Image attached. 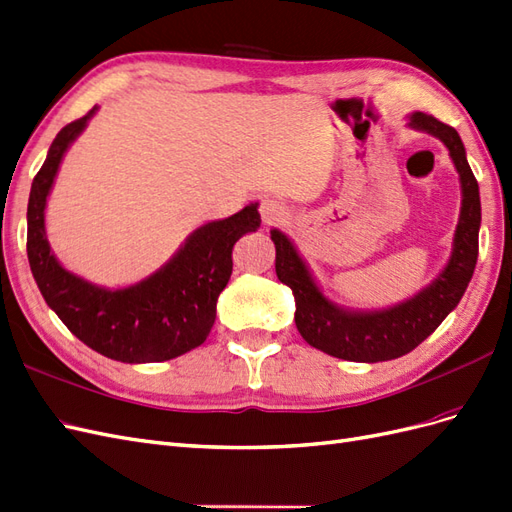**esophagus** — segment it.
I'll list each match as a JSON object with an SVG mask.
<instances>
[{
	"label": "esophagus",
	"instance_id": "obj_1",
	"mask_svg": "<svg viewBox=\"0 0 512 512\" xmlns=\"http://www.w3.org/2000/svg\"><path fill=\"white\" fill-rule=\"evenodd\" d=\"M260 218L265 226H273L277 222H282L286 218V209L277 203L273 198H265L260 203Z\"/></svg>",
	"mask_w": 512,
	"mask_h": 512
}]
</instances>
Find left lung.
<instances>
[{
	"label": "left lung",
	"mask_w": 512,
	"mask_h": 512,
	"mask_svg": "<svg viewBox=\"0 0 512 512\" xmlns=\"http://www.w3.org/2000/svg\"><path fill=\"white\" fill-rule=\"evenodd\" d=\"M408 128L436 136L448 149L461 188V209L451 256L433 280L410 299L378 309H354L329 299L294 241L271 230L277 280L294 294V322L309 346L344 361L378 363L408 354L436 331L466 292L478 258L480 194L466 147L455 128L425 113L408 115Z\"/></svg>",
	"instance_id": "obj_1"
}]
</instances>
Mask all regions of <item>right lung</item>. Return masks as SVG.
<instances>
[{"instance_id": "1", "label": "right lung", "mask_w": 512, "mask_h": 512, "mask_svg": "<svg viewBox=\"0 0 512 512\" xmlns=\"http://www.w3.org/2000/svg\"><path fill=\"white\" fill-rule=\"evenodd\" d=\"M96 113L98 106L59 130L32 183L29 267L46 305L91 350L121 363L170 361L211 333L215 305L232 273V247L245 232L260 228L258 203L194 228L179 250L141 282L106 288L68 271L46 239V203L64 156Z\"/></svg>"}]
</instances>
